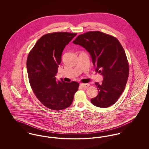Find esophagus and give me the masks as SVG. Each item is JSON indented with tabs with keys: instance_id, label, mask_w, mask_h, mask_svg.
Segmentation results:
<instances>
[{
	"instance_id": "esophagus-1",
	"label": "esophagus",
	"mask_w": 149,
	"mask_h": 149,
	"mask_svg": "<svg viewBox=\"0 0 149 149\" xmlns=\"http://www.w3.org/2000/svg\"><path fill=\"white\" fill-rule=\"evenodd\" d=\"M80 86H81V87H83V88H87L88 86H89L90 84H83V83H81L80 84Z\"/></svg>"
}]
</instances>
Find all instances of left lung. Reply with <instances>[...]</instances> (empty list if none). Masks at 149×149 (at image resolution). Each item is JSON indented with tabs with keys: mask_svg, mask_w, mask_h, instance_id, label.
<instances>
[{
	"mask_svg": "<svg viewBox=\"0 0 149 149\" xmlns=\"http://www.w3.org/2000/svg\"><path fill=\"white\" fill-rule=\"evenodd\" d=\"M73 43L85 48L95 71L103 77L101 84L95 83L98 94L91 103L101 108L113 105L124 91L129 74L127 57L120 42L112 36L91 31L78 36Z\"/></svg>",
	"mask_w": 149,
	"mask_h": 149,
	"instance_id": "left-lung-1",
	"label": "left lung"
}]
</instances>
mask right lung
Returning <instances> with one entry per match:
<instances>
[{
	"mask_svg": "<svg viewBox=\"0 0 149 149\" xmlns=\"http://www.w3.org/2000/svg\"><path fill=\"white\" fill-rule=\"evenodd\" d=\"M77 33L54 32L42 36L29 53L27 69L33 93L44 106L58 111L70 106L79 84L56 81L65 47Z\"/></svg>",
	"mask_w": 149,
	"mask_h": 149,
	"instance_id": "1",
	"label": "right lung"
}]
</instances>
